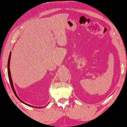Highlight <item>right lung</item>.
Here are the masks:
<instances>
[{
	"mask_svg": "<svg viewBox=\"0 0 127 127\" xmlns=\"http://www.w3.org/2000/svg\"><path fill=\"white\" fill-rule=\"evenodd\" d=\"M11 53L10 52V54H9V58H8V78H9V82H10V84H11V88H12V91H13V92H14V94L15 95V96H16V97L18 98V99L20 100V101H22L23 103H24V104H26V105H28V106H31V107H36V108H37V107H33V106H32V105H28V104H26V103H24V101H23L22 100H20L19 98V97L18 96H17V95H16V92H15V90H14V86H13V84H12V78H11V73H10V70H9V63H10V58H11ZM39 108H41V107H39Z\"/></svg>",
	"mask_w": 127,
	"mask_h": 127,
	"instance_id": "right-lung-1",
	"label": "right lung"
}]
</instances>
